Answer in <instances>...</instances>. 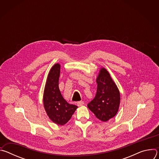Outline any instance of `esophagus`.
<instances>
[{"mask_svg": "<svg viewBox=\"0 0 159 159\" xmlns=\"http://www.w3.org/2000/svg\"><path fill=\"white\" fill-rule=\"evenodd\" d=\"M77 104L78 106H82V105L84 104V101H79V102H77Z\"/></svg>", "mask_w": 159, "mask_h": 159, "instance_id": "34e87169", "label": "esophagus"}]
</instances>
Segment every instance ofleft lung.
Returning a JSON list of instances; mask_svg holds the SVG:
<instances>
[{
    "instance_id": "8db88e82",
    "label": "left lung",
    "mask_w": 159,
    "mask_h": 159,
    "mask_svg": "<svg viewBox=\"0 0 159 159\" xmlns=\"http://www.w3.org/2000/svg\"><path fill=\"white\" fill-rule=\"evenodd\" d=\"M97 92L87 107L97 118L106 122L115 117L120 104V90L108 71L101 68L96 78Z\"/></svg>"
}]
</instances>
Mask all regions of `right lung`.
<instances>
[{"mask_svg":"<svg viewBox=\"0 0 159 159\" xmlns=\"http://www.w3.org/2000/svg\"><path fill=\"white\" fill-rule=\"evenodd\" d=\"M60 64L55 63L48 74L43 93V106L49 118L58 125L69 121L77 106L68 103L63 98L58 87Z\"/></svg>","mask_w":159,"mask_h":159,"instance_id":"1","label":"right lung"}]
</instances>
